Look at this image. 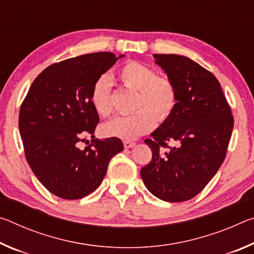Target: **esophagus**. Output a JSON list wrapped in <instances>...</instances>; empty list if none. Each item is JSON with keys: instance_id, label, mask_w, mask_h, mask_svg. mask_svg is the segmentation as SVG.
Listing matches in <instances>:
<instances>
[{"instance_id": "esophagus-1", "label": "esophagus", "mask_w": 254, "mask_h": 254, "mask_svg": "<svg viewBox=\"0 0 254 254\" xmlns=\"http://www.w3.org/2000/svg\"><path fill=\"white\" fill-rule=\"evenodd\" d=\"M123 144H124V148L130 149V148H133V147H134V145H135V142H133V141L126 140V141H123Z\"/></svg>"}]
</instances>
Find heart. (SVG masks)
I'll return each instance as SVG.
<instances>
[{"label": "heart", "mask_w": 254, "mask_h": 254, "mask_svg": "<svg viewBox=\"0 0 254 254\" xmlns=\"http://www.w3.org/2000/svg\"><path fill=\"white\" fill-rule=\"evenodd\" d=\"M118 78L127 88L137 92L135 113L118 117L102 127L105 136L133 140L152 130L154 124L168 119L177 105V89L169 78L157 76L151 67L139 62H127L120 68ZM112 85L107 76H101L93 85L91 101L103 118L113 112Z\"/></svg>", "instance_id": "1"}]
</instances>
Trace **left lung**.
I'll list each match as a JSON object with an SVG mask.
<instances>
[{"label":"left lung","mask_w":254,"mask_h":254,"mask_svg":"<svg viewBox=\"0 0 254 254\" xmlns=\"http://www.w3.org/2000/svg\"><path fill=\"white\" fill-rule=\"evenodd\" d=\"M153 58L175 84L178 100L173 114L151 133L153 139L144 141L152 159L140 174L152 195L179 203L199 194L220 169L234 120L212 72L184 56Z\"/></svg>","instance_id":"obj_1"}]
</instances>
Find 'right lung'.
<instances>
[{"label":"right lung","mask_w":254,"mask_h":254,"mask_svg":"<svg viewBox=\"0 0 254 254\" xmlns=\"http://www.w3.org/2000/svg\"><path fill=\"white\" fill-rule=\"evenodd\" d=\"M122 57L94 53L53 64L33 80L22 102L19 130L25 158L39 182L60 198L93 192L111 159L123 150L119 137L78 147L100 121L91 101L93 85Z\"/></svg>","instance_id":"obj_1"}]
</instances>
